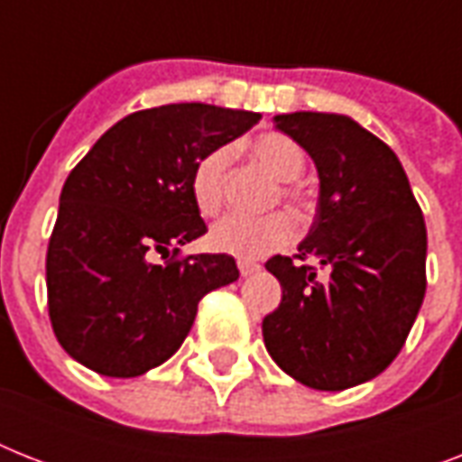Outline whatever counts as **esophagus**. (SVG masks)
I'll use <instances>...</instances> for the list:
<instances>
[{
    "instance_id": "1",
    "label": "esophagus",
    "mask_w": 462,
    "mask_h": 462,
    "mask_svg": "<svg viewBox=\"0 0 462 462\" xmlns=\"http://www.w3.org/2000/svg\"><path fill=\"white\" fill-rule=\"evenodd\" d=\"M237 268H239V273H242V278H249V275L259 273L261 271L259 263H254V261H239Z\"/></svg>"
}]
</instances>
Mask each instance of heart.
I'll return each instance as SVG.
<instances>
[{
    "label": "heart",
    "instance_id": "obj_1",
    "mask_svg": "<svg viewBox=\"0 0 462 462\" xmlns=\"http://www.w3.org/2000/svg\"><path fill=\"white\" fill-rule=\"evenodd\" d=\"M252 158L266 170L273 180L278 181H295L302 177L304 151L297 146L295 141L285 134L271 132L263 134L252 143ZM230 165V148L217 146L201 155V160L194 165L191 172V199L196 208L203 216H216L223 206V189H225V172ZM281 199L290 206L292 216L304 220L309 213V203L300 191L290 187L281 189ZM295 237V223L288 213H271L263 217H246V216H225L217 220L208 232V245L216 252L230 254L237 259L252 261L278 252L290 239Z\"/></svg>",
    "mask_w": 462,
    "mask_h": 462
}]
</instances>
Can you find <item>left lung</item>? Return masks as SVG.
I'll list each match as a JSON object with an SVG mask.
<instances>
[{
	"label": "left lung",
	"instance_id": "1",
	"mask_svg": "<svg viewBox=\"0 0 462 462\" xmlns=\"http://www.w3.org/2000/svg\"><path fill=\"white\" fill-rule=\"evenodd\" d=\"M273 126L314 160L319 203L297 259L273 256L281 307L263 319L268 355L316 391H345L379 376L422 307L427 227L398 155L347 115L290 112Z\"/></svg>",
	"mask_w": 462,
	"mask_h": 462
}]
</instances>
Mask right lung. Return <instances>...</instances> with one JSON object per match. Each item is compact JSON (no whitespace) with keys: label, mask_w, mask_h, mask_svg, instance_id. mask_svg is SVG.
I'll use <instances>...</instances> for the list:
<instances>
[{"label":"right lung","mask_w":462,"mask_h":462,"mask_svg":"<svg viewBox=\"0 0 462 462\" xmlns=\"http://www.w3.org/2000/svg\"><path fill=\"white\" fill-rule=\"evenodd\" d=\"M259 119L203 103L134 112L71 170L45 268L54 336L76 362L115 379L146 374L180 350L201 297L237 281L227 254L153 256L206 235L194 165Z\"/></svg>","instance_id":"right-lung-1"}]
</instances>
